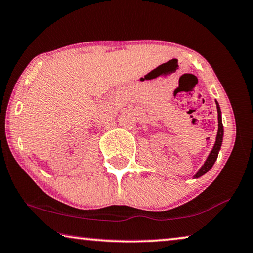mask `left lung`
Returning <instances> with one entry per match:
<instances>
[{"instance_id":"left-lung-1","label":"left lung","mask_w":253,"mask_h":253,"mask_svg":"<svg viewBox=\"0 0 253 253\" xmlns=\"http://www.w3.org/2000/svg\"><path fill=\"white\" fill-rule=\"evenodd\" d=\"M216 106H217V114H218V131H217V136H216L215 145L213 147V150H211L210 156L207 158L206 162L204 163V166L202 168H200V170L197 172V174L195 175V178L202 177L203 174H205L207 171H210L211 169V167L214 166L216 159H217V156H218L220 145H222L223 131H224L223 130V124H222V117H220V109H219V106H218L217 102H216Z\"/></svg>"}]
</instances>
